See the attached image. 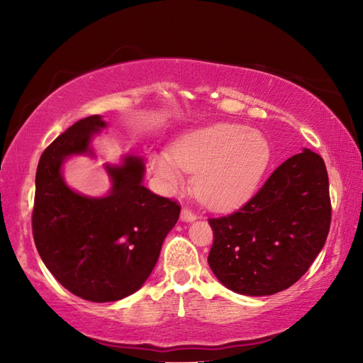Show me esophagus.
I'll return each instance as SVG.
<instances>
[{"label":"esophagus","instance_id":"obj_1","mask_svg":"<svg viewBox=\"0 0 363 363\" xmlns=\"http://www.w3.org/2000/svg\"><path fill=\"white\" fill-rule=\"evenodd\" d=\"M198 218V215L195 212H191L190 209H182L181 212V220L186 221V223H191Z\"/></svg>","mask_w":363,"mask_h":363}]
</instances>
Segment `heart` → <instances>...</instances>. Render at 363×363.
<instances>
[{"label": "heart", "instance_id": "heart-1", "mask_svg": "<svg viewBox=\"0 0 363 363\" xmlns=\"http://www.w3.org/2000/svg\"><path fill=\"white\" fill-rule=\"evenodd\" d=\"M272 162V145L259 130L243 125H218L177 138L172 154L162 151L152 169L167 189L184 184L182 169L194 174V190L207 206L229 207L251 196Z\"/></svg>", "mask_w": 363, "mask_h": 363}]
</instances>
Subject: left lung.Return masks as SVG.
Here are the masks:
<instances>
[{"label":"left lung","instance_id":"left-lung-1","mask_svg":"<svg viewBox=\"0 0 363 363\" xmlns=\"http://www.w3.org/2000/svg\"><path fill=\"white\" fill-rule=\"evenodd\" d=\"M209 267L235 293L267 296L289 289L325 246L330 226L326 165L304 148L277 167L237 212L209 218Z\"/></svg>","mask_w":363,"mask_h":363}]
</instances>
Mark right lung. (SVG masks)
<instances>
[{
  "label": "right lung",
  "mask_w": 363,
  "mask_h": 363,
  "mask_svg": "<svg viewBox=\"0 0 363 363\" xmlns=\"http://www.w3.org/2000/svg\"><path fill=\"white\" fill-rule=\"evenodd\" d=\"M106 126L101 115L82 118L43 151L33 212L34 242L46 268L68 291L94 303L118 301L142 287L181 212L143 186L145 162L137 154L104 165L112 182L104 196L68 187L65 160L95 157L91 140Z\"/></svg>",
  "instance_id": "1"
}]
</instances>
